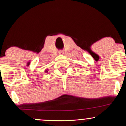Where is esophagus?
Returning <instances> with one entry per match:
<instances>
[{"label":"esophagus","instance_id":"obj_1","mask_svg":"<svg viewBox=\"0 0 126 126\" xmlns=\"http://www.w3.org/2000/svg\"><path fill=\"white\" fill-rule=\"evenodd\" d=\"M59 54L60 55H63L64 53H63V50H60V51H59Z\"/></svg>","mask_w":126,"mask_h":126}]
</instances>
